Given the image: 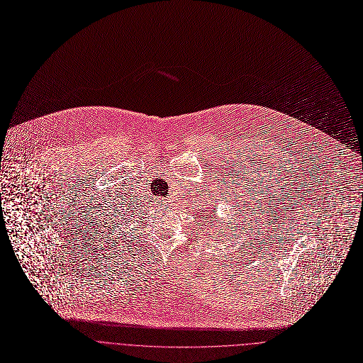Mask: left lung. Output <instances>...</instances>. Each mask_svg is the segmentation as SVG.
<instances>
[{
  "label": "left lung",
  "mask_w": 363,
  "mask_h": 363,
  "mask_svg": "<svg viewBox=\"0 0 363 363\" xmlns=\"http://www.w3.org/2000/svg\"><path fill=\"white\" fill-rule=\"evenodd\" d=\"M222 233H223V232H222Z\"/></svg>",
  "instance_id": "1"
}]
</instances>
